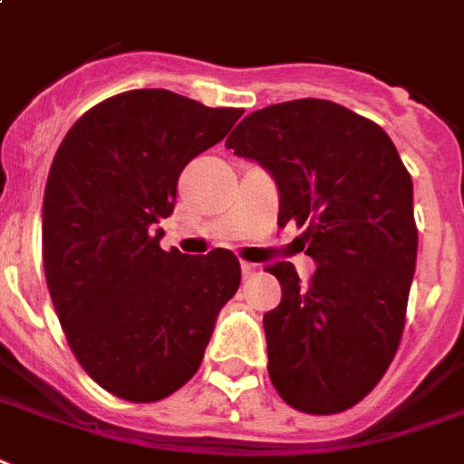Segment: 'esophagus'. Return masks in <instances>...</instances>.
Segmentation results:
<instances>
[{
    "label": "esophagus",
    "mask_w": 464,
    "mask_h": 464,
    "mask_svg": "<svg viewBox=\"0 0 464 464\" xmlns=\"http://www.w3.org/2000/svg\"><path fill=\"white\" fill-rule=\"evenodd\" d=\"M241 273H244V277H254L256 273H258V266H254V263H241Z\"/></svg>",
    "instance_id": "1"
}]
</instances>
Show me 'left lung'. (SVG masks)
Masks as SVG:
<instances>
[{"label": "left lung", "instance_id": "8db88e82", "mask_svg": "<svg viewBox=\"0 0 464 464\" xmlns=\"http://www.w3.org/2000/svg\"><path fill=\"white\" fill-rule=\"evenodd\" d=\"M225 147L258 160L279 189V227H304L317 267L267 266L282 301L263 315L267 372L285 403L334 415L361 403L392 365L417 260L412 179L370 118L327 99L248 113Z\"/></svg>", "mask_w": 464, "mask_h": 464}]
</instances>
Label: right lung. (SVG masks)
<instances>
[{
	"label": "right lung",
	"mask_w": 464,
	"mask_h": 464,
	"mask_svg": "<svg viewBox=\"0 0 464 464\" xmlns=\"http://www.w3.org/2000/svg\"><path fill=\"white\" fill-rule=\"evenodd\" d=\"M241 113L130 90L82 113L53 156L42 206L52 304L82 370L122 401L185 386L239 289L232 251H163L154 227L175 208L179 172Z\"/></svg>",
	"instance_id": "right-lung-1"
}]
</instances>
